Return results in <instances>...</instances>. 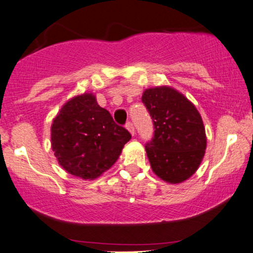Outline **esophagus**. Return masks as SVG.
Instances as JSON below:
<instances>
[{
	"mask_svg": "<svg viewBox=\"0 0 253 253\" xmlns=\"http://www.w3.org/2000/svg\"><path fill=\"white\" fill-rule=\"evenodd\" d=\"M126 127L127 130H129V132L133 136V134H134V127H133V124L131 123L130 121H127V122H126Z\"/></svg>",
	"mask_w": 253,
	"mask_h": 253,
	"instance_id": "1",
	"label": "esophagus"
}]
</instances>
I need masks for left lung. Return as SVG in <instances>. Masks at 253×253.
I'll return each mask as SVG.
<instances>
[{
	"instance_id": "1",
	"label": "left lung",
	"mask_w": 253,
	"mask_h": 253,
	"mask_svg": "<svg viewBox=\"0 0 253 253\" xmlns=\"http://www.w3.org/2000/svg\"><path fill=\"white\" fill-rule=\"evenodd\" d=\"M142 102L155 129L145 145L152 170L169 183L182 182L194 174L205 156L207 139L199 111L169 87L146 89Z\"/></svg>"
}]
</instances>
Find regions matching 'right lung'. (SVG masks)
Here are the masks:
<instances>
[{"instance_id":"1","label":"right lung","mask_w":253,"mask_h":253,"mask_svg":"<svg viewBox=\"0 0 253 253\" xmlns=\"http://www.w3.org/2000/svg\"><path fill=\"white\" fill-rule=\"evenodd\" d=\"M130 138L129 131L115 123L91 94L68 101L51 126L52 150L60 166L84 180L109 169Z\"/></svg>"}]
</instances>
